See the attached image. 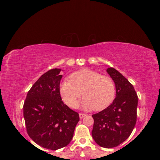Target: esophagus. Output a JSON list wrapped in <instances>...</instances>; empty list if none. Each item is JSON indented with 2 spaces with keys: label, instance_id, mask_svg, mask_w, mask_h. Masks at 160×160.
Masks as SVG:
<instances>
[{
  "label": "esophagus",
  "instance_id": "1",
  "mask_svg": "<svg viewBox=\"0 0 160 160\" xmlns=\"http://www.w3.org/2000/svg\"><path fill=\"white\" fill-rule=\"evenodd\" d=\"M79 115V118H80V119L83 118L85 117V116L86 115V114H85V113H80Z\"/></svg>",
  "mask_w": 160,
  "mask_h": 160
}]
</instances>
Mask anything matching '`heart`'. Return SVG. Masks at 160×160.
Here are the masks:
<instances>
[{"label": "heart", "instance_id": "b5f03b06", "mask_svg": "<svg viewBox=\"0 0 160 160\" xmlns=\"http://www.w3.org/2000/svg\"><path fill=\"white\" fill-rule=\"evenodd\" d=\"M69 80H63L59 85V93L62 101L72 108H75L83 91L82 101L84 109L100 111L113 102L115 88L109 77L99 72L85 69L70 75Z\"/></svg>", "mask_w": 160, "mask_h": 160}]
</instances>
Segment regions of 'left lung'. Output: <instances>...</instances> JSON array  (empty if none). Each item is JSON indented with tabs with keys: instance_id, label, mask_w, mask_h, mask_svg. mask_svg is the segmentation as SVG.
Returning a JSON list of instances; mask_svg holds the SVG:
<instances>
[{
	"instance_id": "obj_1",
	"label": "left lung",
	"mask_w": 160,
	"mask_h": 160,
	"mask_svg": "<svg viewBox=\"0 0 160 160\" xmlns=\"http://www.w3.org/2000/svg\"><path fill=\"white\" fill-rule=\"evenodd\" d=\"M114 81L116 96L107 108L92 115V137L101 147L112 148L125 141L136 123L138 98L133 86L112 67L107 69Z\"/></svg>"
}]
</instances>
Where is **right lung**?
<instances>
[{
  "label": "right lung",
  "mask_w": 160,
  "mask_h": 160,
  "mask_svg": "<svg viewBox=\"0 0 160 160\" xmlns=\"http://www.w3.org/2000/svg\"><path fill=\"white\" fill-rule=\"evenodd\" d=\"M61 70L52 69L41 75L28 91L23 105L28 135L38 146L51 150L70 143L79 121L78 113L61 98Z\"/></svg>",
  "instance_id": "1"
}]
</instances>
